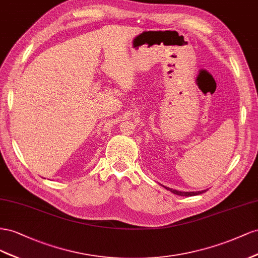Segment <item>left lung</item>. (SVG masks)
Returning <instances> with one entry per match:
<instances>
[{
	"instance_id": "8db88e82",
	"label": "left lung",
	"mask_w": 258,
	"mask_h": 258,
	"mask_svg": "<svg viewBox=\"0 0 258 258\" xmlns=\"http://www.w3.org/2000/svg\"><path fill=\"white\" fill-rule=\"evenodd\" d=\"M167 190H170L171 192L175 194V195H178V196H183V197H191V196H198V195H201L203 192H205L207 190H202V191H190V192H186V191H178V190H175V189H171V188H167L165 187Z\"/></svg>"
}]
</instances>
